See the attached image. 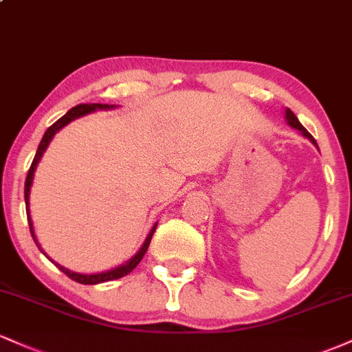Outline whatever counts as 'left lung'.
<instances>
[{
  "mask_svg": "<svg viewBox=\"0 0 352 352\" xmlns=\"http://www.w3.org/2000/svg\"><path fill=\"white\" fill-rule=\"evenodd\" d=\"M285 120H286V124H288V125H289V127H293V129H296V131H300V132H301V134L306 137V139H309V140H311V142H313V144H314V145H316V147H318L316 140H314V139H313V135H311V134H309V132H308V131H306V129H305V127H302V125H301V122H300V120H298V117H296V116H294V114H293V112H292V111H289V109H286V111H285Z\"/></svg>",
  "mask_w": 352,
  "mask_h": 352,
  "instance_id": "left-lung-1",
  "label": "left lung"
}]
</instances>
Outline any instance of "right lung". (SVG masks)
<instances>
[{"label": "right lung", "mask_w": 352, "mask_h": 352, "mask_svg": "<svg viewBox=\"0 0 352 352\" xmlns=\"http://www.w3.org/2000/svg\"><path fill=\"white\" fill-rule=\"evenodd\" d=\"M119 106H114V104H79V106L69 109V111L66 112L60 119L56 120L54 124L51 125L50 129H47L46 132H44L41 142H39V147H38V152H36L34 155V160L33 164H31V168L30 172H28V177H26V184H24V200H26V212H28V223H30V230H31V235H33L36 245H38V248L41 250L43 248L39 246L38 240H36V235H34V227H33V220H31V213H30V193H31V187H33V180H34V172H36V167H38V164L41 162L43 159V153L46 152V148L50 147L52 137H54L58 132L60 131L63 127H66L67 124L72 122V120L79 119V117L82 116H87L91 114V112H96V111H111V109H116ZM157 228V221L153 223V227L151 228V232H148L147 238H145V241L140 246V250L137 252L134 256L131 258V260L125 261L124 265L117 266V268H112V270H107V272H102V273H92V274H84V273H76V272H71V270L64 268V266H60L59 263H56V261H52L58 268L63 272L64 274H67V276L71 278V280L80 283V285H99V283H106V281H111V280H117V278H122L125 274H129L132 272V270L135 268L137 265L140 263V260L144 258L145 252H147L148 245H151V240H152V235L153 232H155ZM44 253V252H43ZM46 254V253H44Z\"/></svg>", "instance_id": "right-lung-1"}]
</instances>
